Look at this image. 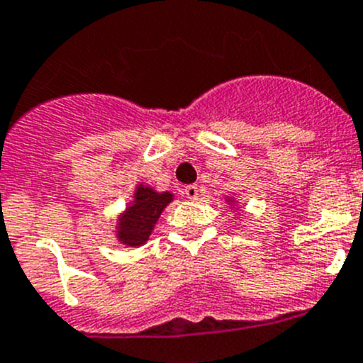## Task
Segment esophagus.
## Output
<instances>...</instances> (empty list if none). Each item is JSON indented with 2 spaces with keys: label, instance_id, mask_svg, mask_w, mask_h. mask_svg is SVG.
Listing matches in <instances>:
<instances>
[{
  "label": "esophagus",
  "instance_id": "esophagus-1",
  "mask_svg": "<svg viewBox=\"0 0 363 363\" xmlns=\"http://www.w3.org/2000/svg\"><path fill=\"white\" fill-rule=\"evenodd\" d=\"M184 194L187 196L189 199H192V201H194V199L199 198V189L196 187V185H187V187L184 189Z\"/></svg>",
  "mask_w": 363,
  "mask_h": 363
}]
</instances>
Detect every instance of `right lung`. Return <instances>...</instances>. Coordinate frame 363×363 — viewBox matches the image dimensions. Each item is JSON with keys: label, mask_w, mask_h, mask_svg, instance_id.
<instances>
[{"label": "right lung", "mask_w": 363, "mask_h": 363, "mask_svg": "<svg viewBox=\"0 0 363 363\" xmlns=\"http://www.w3.org/2000/svg\"><path fill=\"white\" fill-rule=\"evenodd\" d=\"M172 201L171 192H155L151 187L139 185L135 201L128 206L119 219L117 237L126 246H140L150 239L151 231L160 217L162 210Z\"/></svg>", "instance_id": "add662e5"}]
</instances>
